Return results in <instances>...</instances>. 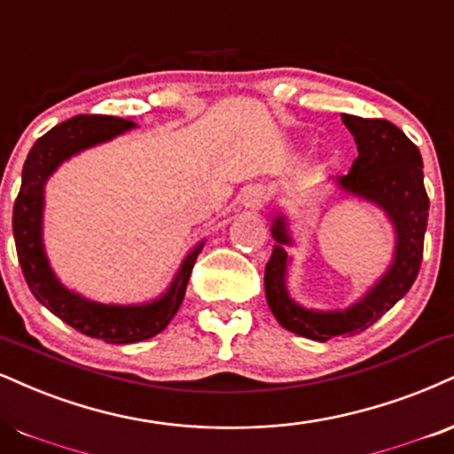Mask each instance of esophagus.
<instances>
[{
    "label": "esophagus",
    "instance_id": "1",
    "mask_svg": "<svg viewBox=\"0 0 454 454\" xmlns=\"http://www.w3.org/2000/svg\"><path fill=\"white\" fill-rule=\"evenodd\" d=\"M266 203V192L262 185H247V188L243 190L241 194V205L245 207V209H260L262 205Z\"/></svg>",
    "mask_w": 454,
    "mask_h": 454
}]
</instances>
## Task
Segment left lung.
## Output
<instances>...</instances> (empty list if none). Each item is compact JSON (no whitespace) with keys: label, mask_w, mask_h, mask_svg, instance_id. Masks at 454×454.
Here are the masks:
<instances>
[{"label":"left lung","mask_w":454,"mask_h":454,"mask_svg":"<svg viewBox=\"0 0 454 454\" xmlns=\"http://www.w3.org/2000/svg\"><path fill=\"white\" fill-rule=\"evenodd\" d=\"M342 122L351 130L359 156L353 160L351 171L332 179V185L342 199L364 200L383 211L395 243L391 264L351 307L309 309L289 294L287 275L292 255H287V247H294V237L287 215L277 211L270 223L275 247L264 270L266 302L286 330L317 342L368 330L397 300L406 296L423 260V239L429 217L419 147L387 120L342 114Z\"/></svg>","instance_id":"left-lung-1"}]
</instances>
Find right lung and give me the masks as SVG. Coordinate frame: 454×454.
Wrapping results in <instances>:
<instances>
[{"instance_id":"add662e5","label":"right lung","mask_w":454,"mask_h":454,"mask_svg":"<svg viewBox=\"0 0 454 454\" xmlns=\"http://www.w3.org/2000/svg\"><path fill=\"white\" fill-rule=\"evenodd\" d=\"M133 129H137V122L116 116H74L57 124L27 154L23 182L12 211L16 254L31 294L74 330L112 345L141 342L165 330L182 307L192 266L205 247V241L196 243L165 292L139 304H106L84 298L63 286L52 270L43 245V194L48 179L71 156L107 144Z\"/></svg>"}]
</instances>
